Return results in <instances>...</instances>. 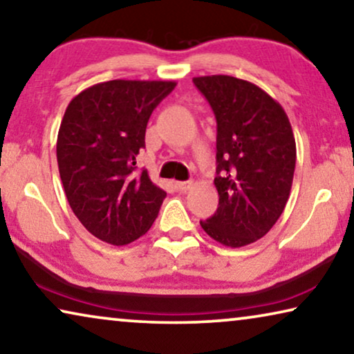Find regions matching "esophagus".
Returning <instances> with one entry per match:
<instances>
[{
  "mask_svg": "<svg viewBox=\"0 0 354 354\" xmlns=\"http://www.w3.org/2000/svg\"><path fill=\"white\" fill-rule=\"evenodd\" d=\"M192 184H194L192 181H179V183H176V189H179V191H183V192H186L192 187Z\"/></svg>",
  "mask_w": 354,
  "mask_h": 354,
  "instance_id": "1",
  "label": "esophagus"
}]
</instances>
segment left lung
Here are the masks:
<instances>
[{"label": "left lung", "instance_id": "8db88e82", "mask_svg": "<svg viewBox=\"0 0 354 354\" xmlns=\"http://www.w3.org/2000/svg\"><path fill=\"white\" fill-rule=\"evenodd\" d=\"M216 118L215 215L201 221L226 247L257 242L276 225L290 196L297 146L281 104L247 80L192 78Z\"/></svg>", "mask_w": 354, "mask_h": 354}]
</instances>
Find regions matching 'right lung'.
Instances as JSON below:
<instances>
[{
	"instance_id": "obj_1",
	"label": "right lung",
	"mask_w": 354,
	"mask_h": 354,
	"mask_svg": "<svg viewBox=\"0 0 354 354\" xmlns=\"http://www.w3.org/2000/svg\"><path fill=\"white\" fill-rule=\"evenodd\" d=\"M175 82L111 80L72 99L57 134V165L68 205L101 241L127 245L151 229L167 192L136 173L149 117Z\"/></svg>"
}]
</instances>
